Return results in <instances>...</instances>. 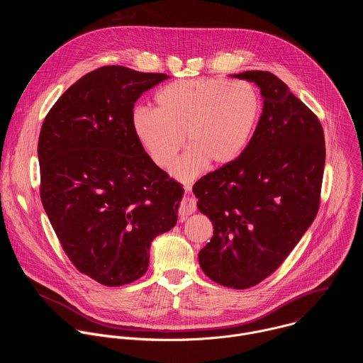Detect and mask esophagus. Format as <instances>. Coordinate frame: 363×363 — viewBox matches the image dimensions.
I'll return each instance as SVG.
<instances>
[{
	"mask_svg": "<svg viewBox=\"0 0 363 363\" xmlns=\"http://www.w3.org/2000/svg\"><path fill=\"white\" fill-rule=\"evenodd\" d=\"M196 210V205H195V201L191 198V196H185L182 201H181V205H179V210H178V214L181 218H186L188 216L194 214Z\"/></svg>",
	"mask_w": 363,
	"mask_h": 363,
	"instance_id": "esophagus-1",
	"label": "esophagus"
}]
</instances>
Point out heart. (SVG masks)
Here are the masks:
<instances>
[{"label": "heart", "mask_w": 363, "mask_h": 363, "mask_svg": "<svg viewBox=\"0 0 363 363\" xmlns=\"http://www.w3.org/2000/svg\"><path fill=\"white\" fill-rule=\"evenodd\" d=\"M157 111L139 106L132 113L135 136L153 164L169 169L185 136L189 149L175 165L188 181L206 165L227 167L247 149L263 112V99L248 82L189 79L164 86Z\"/></svg>", "instance_id": "1"}]
</instances>
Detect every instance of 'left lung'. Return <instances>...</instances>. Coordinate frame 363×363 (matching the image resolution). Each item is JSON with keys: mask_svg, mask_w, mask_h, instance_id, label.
<instances>
[{"mask_svg": "<svg viewBox=\"0 0 363 363\" xmlns=\"http://www.w3.org/2000/svg\"><path fill=\"white\" fill-rule=\"evenodd\" d=\"M231 77L255 83L264 99L241 157L194 185L214 235L198 254L216 283L248 289L276 272L312 225L320 203L326 147L316 115L270 72Z\"/></svg>", "mask_w": 363, "mask_h": 363, "instance_id": "8db88e82", "label": "left lung"}]
</instances>
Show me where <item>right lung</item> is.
Masks as SVG:
<instances>
[{"mask_svg":"<svg viewBox=\"0 0 363 363\" xmlns=\"http://www.w3.org/2000/svg\"><path fill=\"white\" fill-rule=\"evenodd\" d=\"M168 77L100 67L72 84L41 126L45 214L74 267L103 286L142 277L150 242L178 220L184 188L153 164L132 129L135 101Z\"/></svg>","mask_w":363,"mask_h":363,"instance_id":"1","label":"right lung"}]
</instances>
